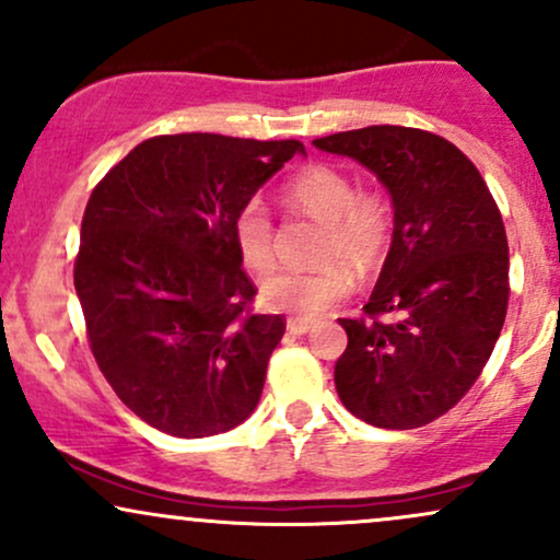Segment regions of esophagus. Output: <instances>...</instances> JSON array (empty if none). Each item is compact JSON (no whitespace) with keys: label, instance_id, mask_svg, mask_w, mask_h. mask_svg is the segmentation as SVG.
I'll list each match as a JSON object with an SVG mask.
<instances>
[{"label":"esophagus","instance_id":"34e87169","mask_svg":"<svg viewBox=\"0 0 560 560\" xmlns=\"http://www.w3.org/2000/svg\"><path fill=\"white\" fill-rule=\"evenodd\" d=\"M311 320H302V318H289L287 320V331L294 334V337H300V334H307L311 331Z\"/></svg>","mask_w":560,"mask_h":560}]
</instances>
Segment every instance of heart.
Returning a JSON list of instances; mask_svg holds the SVG:
<instances>
[{
	"instance_id": "heart-1",
	"label": "heart",
	"mask_w": 560,
	"mask_h": 560,
	"mask_svg": "<svg viewBox=\"0 0 560 560\" xmlns=\"http://www.w3.org/2000/svg\"><path fill=\"white\" fill-rule=\"evenodd\" d=\"M284 197L302 213L326 223L320 260L345 261L350 271L371 273L389 247V210L371 191L358 195L355 182L331 165H311L287 184ZM234 244L253 271L273 260V221L260 197H249L234 215ZM345 265V266H346ZM343 266V267H345ZM338 262L318 271L276 268L260 279L262 305L300 318H316L350 292V273Z\"/></svg>"
}]
</instances>
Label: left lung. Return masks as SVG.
I'll return each mask as SVG.
<instances>
[{
	"label": "left lung",
	"instance_id": "8db88e82",
	"mask_svg": "<svg viewBox=\"0 0 560 560\" xmlns=\"http://www.w3.org/2000/svg\"><path fill=\"white\" fill-rule=\"evenodd\" d=\"M313 144L369 168L395 210L365 318H339V400L371 427H423L471 389L503 329V218L471 160L436 133L369 126Z\"/></svg>",
	"mask_w": 560,
	"mask_h": 560
}]
</instances>
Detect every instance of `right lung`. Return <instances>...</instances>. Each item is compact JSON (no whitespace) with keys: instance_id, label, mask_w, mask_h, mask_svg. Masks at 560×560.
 <instances>
[{"instance_id":"obj_1","label":"right lung","mask_w":560,"mask_h":560,"mask_svg":"<svg viewBox=\"0 0 560 560\" xmlns=\"http://www.w3.org/2000/svg\"><path fill=\"white\" fill-rule=\"evenodd\" d=\"M294 155V139L155 137L89 197L73 271L89 345L115 395L160 432L213 436L258 408L284 318L249 313L234 215Z\"/></svg>"}]
</instances>
